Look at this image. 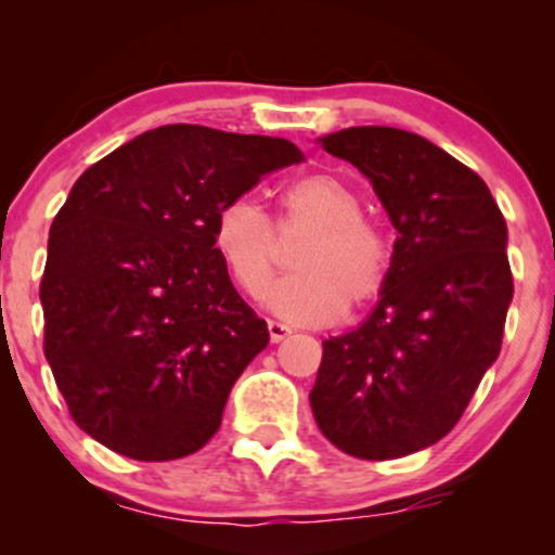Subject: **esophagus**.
Returning <instances> with one entry per match:
<instances>
[{
    "mask_svg": "<svg viewBox=\"0 0 555 555\" xmlns=\"http://www.w3.org/2000/svg\"><path fill=\"white\" fill-rule=\"evenodd\" d=\"M289 334H292L289 326H284V323H279V321H269V336H271L273 344L284 341Z\"/></svg>",
    "mask_w": 555,
    "mask_h": 555,
    "instance_id": "1",
    "label": "esophagus"
}]
</instances>
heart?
<instances>
[{"label": "heart", "instance_id": "obj_1", "mask_svg": "<svg viewBox=\"0 0 555 555\" xmlns=\"http://www.w3.org/2000/svg\"><path fill=\"white\" fill-rule=\"evenodd\" d=\"M282 234L310 229L297 245L295 273L269 295V308L289 323L321 326L344 308L360 310L384 295L393 269V242L386 227L362 214V195L331 171L297 177L276 195ZM276 229L250 197H232L214 216L211 240L232 282L247 297L269 289L279 260Z\"/></svg>", "mask_w": 555, "mask_h": 555}]
</instances>
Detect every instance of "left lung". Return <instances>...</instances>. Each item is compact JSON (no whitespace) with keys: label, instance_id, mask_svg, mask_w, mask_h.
Listing matches in <instances>:
<instances>
[{"label":"left lung","instance_id":"8db88e82","mask_svg":"<svg viewBox=\"0 0 555 555\" xmlns=\"http://www.w3.org/2000/svg\"><path fill=\"white\" fill-rule=\"evenodd\" d=\"M321 145L373 182L399 237L371 318L323 341L310 406L344 454L397 460L441 441L499 358L506 221L473 169L415 132L349 127Z\"/></svg>","mask_w":555,"mask_h":555}]
</instances>
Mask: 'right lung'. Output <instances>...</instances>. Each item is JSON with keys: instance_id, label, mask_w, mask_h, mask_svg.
Wrapping results in <instances>:
<instances>
[{"instance_id": "add662e5", "label": "right lung", "mask_w": 555, "mask_h": 555, "mask_svg": "<svg viewBox=\"0 0 555 555\" xmlns=\"http://www.w3.org/2000/svg\"><path fill=\"white\" fill-rule=\"evenodd\" d=\"M299 158L282 138L164 125L82 171L38 289L43 354L78 428L138 462L211 441L269 344L216 253L214 216Z\"/></svg>"}]
</instances>
